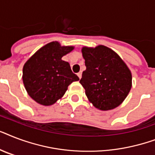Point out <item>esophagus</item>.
Wrapping results in <instances>:
<instances>
[{
  "label": "esophagus",
  "mask_w": 155,
  "mask_h": 155,
  "mask_svg": "<svg viewBox=\"0 0 155 155\" xmlns=\"http://www.w3.org/2000/svg\"><path fill=\"white\" fill-rule=\"evenodd\" d=\"M77 75H78V77H79V79H81V77H82V73L81 72H79L77 73Z\"/></svg>",
  "instance_id": "obj_1"
}]
</instances>
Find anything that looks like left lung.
<instances>
[{
	"label": "left lung",
	"instance_id": "1",
	"mask_svg": "<svg viewBox=\"0 0 155 155\" xmlns=\"http://www.w3.org/2000/svg\"><path fill=\"white\" fill-rule=\"evenodd\" d=\"M82 54L86 70L80 83L87 99L101 110L117 108L132 87V75L127 65L115 51L102 45L83 47Z\"/></svg>",
	"mask_w": 155,
	"mask_h": 155
}]
</instances>
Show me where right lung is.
<instances>
[{
  "label": "right lung",
  "instance_id": "right-lung-1",
  "mask_svg": "<svg viewBox=\"0 0 155 155\" xmlns=\"http://www.w3.org/2000/svg\"><path fill=\"white\" fill-rule=\"evenodd\" d=\"M74 47H62L51 42L40 48L23 67V84L28 94L42 105H51L63 97L68 87L80 80L71 71L70 64L62 57Z\"/></svg>",
  "mask_w": 155,
  "mask_h": 155
}]
</instances>
